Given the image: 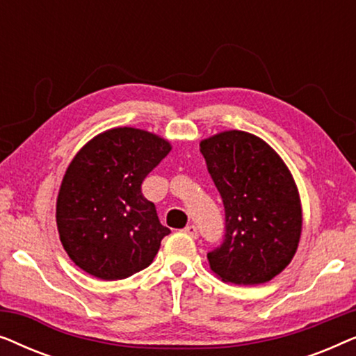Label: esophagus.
I'll list each match as a JSON object with an SVG mask.
<instances>
[{"mask_svg":"<svg viewBox=\"0 0 356 356\" xmlns=\"http://www.w3.org/2000/svg\"><path fill=\"white\" fill-rule=\"evenodd\" d=\"M184 233H188V235L193 236V238H197L199 236V232H197V227L196 225H188L186 228H184Z\"/></svg>","mask_w":356,"mask_h":356,"instance_id":"1","label":"esophagus"}]
</instances>
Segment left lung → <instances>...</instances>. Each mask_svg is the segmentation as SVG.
I'll list each match as a JSON object with an SVG mask.
<instances>
[{"instance_id": "8db88e82", "label": "left lung", "mask_w": 356, "mask_h": 356, "mask_svg": "<svg viewBox=\"0 0 356 356\" xmlns=\"http://www.w3.org/2000/svg\"><path fill=\"white\" fill-rule=\"evenodd\" d=\"M225 207V236L207 252L223 282L266 284L293 259L301 235L296 184L279 154L254 134L223 131L201 143Z\"/></svg>"}]
</instances>
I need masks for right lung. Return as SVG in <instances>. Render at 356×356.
I'll return each mask as SVG.
<instances>
[{
    "mask_svg": "<svg viewBox=\"0 0 356 356\" xmlns=\"http://www.w3.org/2000/svg\"><path fill=\"white\" fill-rule=\"evenodd\" d=\"M170 150L168 140L147 131L113 128L76 154L58 193L56 225L77 267L120 280L150 266L170 228L140 184Z\"/></svg>",
    "mask_w": 356,
    "mask_h": 356,
    "instance_id": "1",
    "label": "right lung"
}]
</instances>
